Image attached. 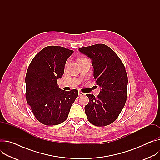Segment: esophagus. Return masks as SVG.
Instances as JSON below:
<instances>
[{
	"label": "esophagus",
	"instance_id": "1",
	"mask_svg": "<svg viewBox=\"0 0 160 160\" xmlns=\"http://www.w3.org/2000/svg\"><path fill=\"white\" fill-rule=\"evenodd\" d=\"M79 96H82V95H84V93L83 92H79Z\"/></svg>",
	"mask_w": 160,
	"mask_h": 160
}]
</instances>
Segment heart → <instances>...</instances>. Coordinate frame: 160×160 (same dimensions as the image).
<instances>
[{"instance_id": "1", "label": "heart", "mask_w": 160, "mask_h": 160, "mask_svg": "<svg viewBox=\"0 0 160 160\" xmlns=\"http://www.w3.org/2000/svg\"><path fill=\"white\" fill-rule=\"evenodd\" d=\"M87 59V58H82V59Z\"/></svg>"}]
</instances>
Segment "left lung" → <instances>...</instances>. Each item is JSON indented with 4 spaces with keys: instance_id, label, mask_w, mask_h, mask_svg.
Masks as SVG:
<instances>
[{
    "instance_id": "1",
    "label": "left lung",
    "mask_w": 160,
    "mask_h": 160,
    "mask_svg": "<svg viewBox=\"0 0 160 160\" xmlns=\"http://www.w3.org/2000/svg\"><path fill=\"white\" fill-rule=\"evenodd\" d=\"M92 59L93 76L101 88L97 97L87 94L89 102L84 107L88 121L96 126H105L118 117L126 102L128 76L117 54L104 44L79 48Z\"/></svg>"
}]
</instances>
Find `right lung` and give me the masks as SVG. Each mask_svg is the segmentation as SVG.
Here are the masks:
<instances>
[{
	"label": "right lung",
	"instance_id": "obj_1",
	"mask_svg": "<svg viewBox=\"0 0 160 160\" xmlns=\"http://www.w3.org/2000/svg\"><path fill=\"white\" fill-rule=\"evenodd\" d=\"M73 51L48 46L32 59L26 76V100L39 122L47 126L63 122L78 96L77 90H61L57 80L64 73L67 59Z\"/></svg>",
	"mask_w": 160,
	"mask_h": 160
}]
</instances>
